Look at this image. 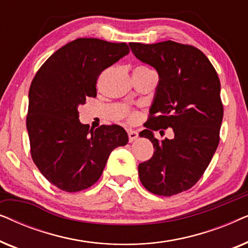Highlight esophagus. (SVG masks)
<instances>
[{
    "mask_svg": "<svg viewBox=\"0 0 248 248\" xmlns=\"http://www.w3.org/2000/svg\"><path fill=\"white\" fill-rule=\"evenodd\" d=\"M127 135H128V141H130V142L134 141L135 139L138 138V133L135 131H128L127 132Z\"/></svg>",
    "mask_w": 248,
    "mask_h": 248,
    "instance_id": "esophagus-1",
    "label": "esophagus"
}]
</instances>
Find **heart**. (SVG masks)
I'll list each match as a JSON object with an SVG mask.
<instances>
[{"mask_svg":"<svg viewBox=\"0 0 248 248\" xmlns=\"http://www.w3.org/2000/svg\"><path fill=\"white\" fill-rule=\"evenodd\" d=\"M143 67V66H141ZM138 120V114L134 113V111H131V113L127 114V121L130 122V123H134L135 121Z\"/></svg>","mask_w":248,"mask_h":248,"instance_id":"b5f03b06","label":"heart"}]
</instances>
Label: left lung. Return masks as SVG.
Here are the masks:
<instances>
[{
	"mask_svg": "<svg viewBox=\"0 0 248 248\" xmlns=\"http://www.w3.org/2000/svg\"><path fill=\"white\" fill-rule=\"evenodd\" d=\"M130 47L159 74L147 130L140 133L155 152L139 165V177L155 195H176L198 183L218 148L223 116L219 77L208 57L187 44L167 40ZM168 127L174 139L159 142L152 131Z\"/></svg>",
	"mask_w": 248,
	"mask_h": 248,
	"instance_id": "left-lung-1",
	"label": "left lung"
}]
</instances>
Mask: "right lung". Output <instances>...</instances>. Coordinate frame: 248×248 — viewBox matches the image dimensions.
<instances>
[{
	"label": "right lung",
	"mask_w": 248,
	"mask_h": 248,
	"mask_svg": "<svg viewBox=\"0 0 248 248\" xmlns=\"http://www.w3.org/2000/svg\"><path fill=\"white\" fill-rule=\"evenodd\" d=\"M128 52L126 43L78 38L49 56L33 78L27 114L30 154L44 177L64 192L93 186L110 152L127 143L120 125L90 130L81 124L78 107L97 96L100 73Z\"/></svg>",
	"instance_id": "1"
}]
</instances>
